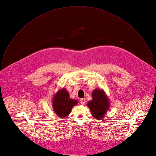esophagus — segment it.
Returning a JSON list of instances; mask_svg holds the SVG:
<instances>
[{
  "instance_id": "1",
  "label": "esophagus",
  "mask_w": 156,
  "mask_h": 156,
  "mask_svg": "<svg viewBox=\"0 0 156 156\" xmlns=\"http://www.w3.org/2000/svg\"><path fill=\"white\" fill-rule=\"evenodd\" d=\"M80 101L81 104L84 105V104H85V102H86V99H85V98H82V99H80Z\"/></svg>"
}]
</instances>
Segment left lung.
<instances>
[{
    "label": "left lung",
    "mask_w": 156,
    "mask_h": 156,
    "mask_svg": "<svg viewBox=\"0 0 156 156\" xmlns=\"http://www.w3.org/2000/svg\"><path fill=\"white\" fill-rule=\"evenodd\" d=\"M92 115L96 119L104 116L109 108V101L104 92L99 89L94 90L92 93V100L87 104Z\"/></svg>",
    "instance_id": "8db88e82"
}]
</instances>
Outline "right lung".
I'll list each match as a JSON object with an SVG mask.
<instances>
[{
  "mask_svg": "<svg viewBox=\"0 0 156 156\" xmlns=\"http://www.w3.org/2000/svg\"><path fill=\"white\" fill-rule=\"evenodd\" d=\"M78 101L72 99L66 90L63 88L59 91L53 99V108L55 113L60 117H66L71 112L72 108Z\"/></svg>",
  "mask_w": 156,
  "mask_h": 156,
  "instance_id": "right-lung-1",
  "label": "right lung"
}]
</instances>
